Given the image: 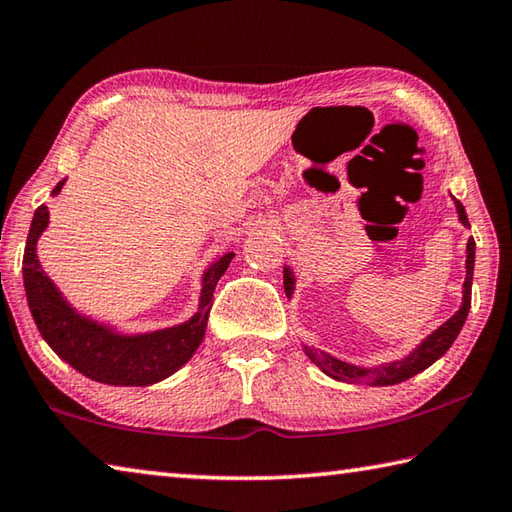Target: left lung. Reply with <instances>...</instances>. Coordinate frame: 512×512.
<instances>
[{"instance_id": "left-lung-1", "label": "left lung", "mask_w": 512, "mask_h": 512, "mask_svg": "<svg viewBox=\"0 0 512 512\" xmlns=\"http://www.w3.org/2000/svg\"><path fill=\"white\" fill-rule=\"evenodd\" d=\"M457 203V212L463 226L468 224V215L466 208L461 206V201L454 199ZM466 282H463V304L461 309L452 315V318L441 324L432 336H427L421 345H418L410 356L396 362H385L380 367H356L349 365V362H342L338 358L329 356V353L318 351V349H304L306 356H309L315 365H318L324 374L336 378V380H345V383H365V385H396L403 383V380L416 376L418 371H423L432 365L434 360H439L445 351L452 347V342L457 340L459 331L463 327V322L468 318L470 311V297H472V273H475V239H468V248H466ZM295 284V277L291 273V268H284V291L286 295H291Z\"/></svg>"}]
</instances>
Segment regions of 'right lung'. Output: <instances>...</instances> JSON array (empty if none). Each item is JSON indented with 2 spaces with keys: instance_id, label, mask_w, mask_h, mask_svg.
Here are the masks:
<instances>
[{
  "instance_id": "right-lung-1",
  "label": "right lung",
  "mask_w": 512,
  "mask_h": 512,
  "mask_svg": "<svg viewBox=\"0 0 512 512\" xmlns=\"http://www.w3.org/2000/svg\"><path fill=\"white\" fill-rule=\"evenodd\" d=\"M62 185L64 181L55 185L53 194H58ZM46 226H49V210L40 206L33 215L24 248V288L37 329L62 360L98 383L143 387L159 383L192 358L206 336L212 293L235 253L219 257L203 275L199 313L192 315L188 322L145 336H118L73 311L62 300L55 284L44 275L37 262L35 244Z\"/></svg>"
}]
</instances>
